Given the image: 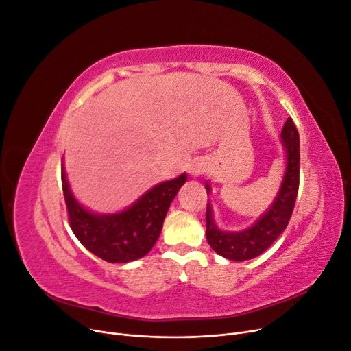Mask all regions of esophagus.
<instances>
[{
  "label": "esophagus",
  "instance_id": "esophagus-1",
  "mask_svg": "<svg viewBox=\"0 0 351 351\" xmlns=\"http://www.w3.org/2000/svg\"><path fill=\"white\" fill-rule=\"evenodd\" d=\"M206 171V167L202 164V162H195L190 165V174H192L193 177H199Z\"/></svg>",
  "mask_w": 351,
  "mask_h": 351
}]
</instances>
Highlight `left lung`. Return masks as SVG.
Masks as SVG:
<instances>
[{"mask_svg":"<svg viewBox=\"0 0 351 351\" xmlns=\"http://www.w3.org/2000/svg\"><path fill=\"white\" fill-rule=\"evenodd\" d=\"M282 147L285 151V173L277 196L267 212L258 218L254 224L241 231H222L217 227L212 215V206H206V240L209 246L222 258L243 262L259 256L280 237L289 226L300 177V139L299 132L291 119H287L282 132ZM206 192L210 186L206 183Z\"/></svg>","mask_w":351,"mask_h":351,"instance_id":"1","label":"left lung"}]
</instances>
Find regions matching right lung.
<instances>
[{
	"instance_id": "right-lung-1",
	"label": "right lung",
	"mask_w": 351,
	"mask_h": 351,
	"mask_svg": "<svg viewBox=\"0 0 351 351\" xmlns=\"http://www.w3.org/2000/svg\"><path fill=\"white\" fill-rule=\"evenodd\" d=\"M187 180L186 174L152 187L132 206L115 214H95L74 199L64 164L61 165L62 193L70 227L79 241L98 258L125 263L143 258L161 234L167 210Z\"/></svg>"
}]
</instances>
